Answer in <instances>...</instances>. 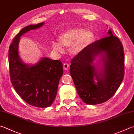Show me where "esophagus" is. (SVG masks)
<instances>
[{
	"label": "esophagus",
	"instance_id": "34e87169",
	"mask_svg": "<svg viewBox=\"0 0 134 134\" xmlns=\"http://www.w3.org/2000/svg\"><path fill=\"white\" fill-rule=\"evenodd\" d=\"M69 65L68 64V63H64V65H63V67H64V69L65 70H67L68 69V68H69Z\"/></svg>",
	"mask_w": 134,
	"mask_h": 134
}]
</instances>
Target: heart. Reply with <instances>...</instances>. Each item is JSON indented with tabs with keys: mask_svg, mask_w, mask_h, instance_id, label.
<instances>
[{
	"mask_svg": "<svg viewBox=\"0 0 134 134\" xmlns=\"http://www.w3.org/2000/svg\"><path fill=\"white\" fill-rule=\"evenodd\" d=\"M92 33L89 30H84L82 28H74L62 33L59 38V41L52 42V48L55 51L62 52L63 45L69 46L72 54H77L84 48L90 39Z\"/></svg>",
	"mask_w": 134,
	"mask_h": 134,
	"instance_id": "obj_1",
	"label": "heart"
}]
</instances>
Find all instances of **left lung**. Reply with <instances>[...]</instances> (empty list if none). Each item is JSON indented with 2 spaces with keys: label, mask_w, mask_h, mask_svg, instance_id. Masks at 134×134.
I'll return each mask as SVG.
<instances>
[{
  "label": "left lung",
  "mask_w": 134,
  "mask_h": 134,
  "mask_svg": "<svg viewBox=\"0 0 134 134\" xmlns=\"http://www.w3.org/2000/svg\"><path fill=\"white\" fill-rule=\"evenodd\" d=\"M108 34L109 36L88 45L71 60L70 75L78 94L87 104H98L109 100L124 76L123 46L111 30ZM97 56L100 57L98 67L94 64Z\"/></svg>",
  "instance_id": "left-lung-1"
}]
</instances>
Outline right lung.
<instances>
[{"label":"right lung","mask_w":134,"mask_h":134,"mask_svg":"<svg viewBox=\"0 0 134 134\" xmlns=\"http://www.w3.org/2000/svg\"><path fill=\"white\" fill-rule=\"evenodd\" d=\"M44 24L42 22L23 28L15 36L9 49L10 77L13 86L25 102L40 108L51 106L55 100L63 75L62 64L59 60L44 57L36 64L29 65L20 58L18 48L22 35Z\"/></svg>","instance_id":"add662e5"}]
</instances>
